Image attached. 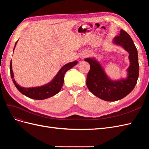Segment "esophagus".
Masks as SVG:
<instances>
[{"instance_id": "esophagus-1", "label": "esophagus", "mask_w": 149, "mask_h": 149, "mask_svg": "<svg viewBox=\"0 0 149 149\" xmlns=\"http://www.w3.org/2000/svg\"><path fill=\"white\" fill-rule=\"evenodd\" d=\"M86 56V55H84V56H83L81 57V58H83H83H84Z\"/></svg>"}]
</instances>
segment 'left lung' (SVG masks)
Listing matches in <instances>:
<instances>
[{"mask_svg": "<svg viewBox=\"0 0 149 149\" xmlns=\"http://www.w3.org/2000/svg\"><path fill=\"white\" fill-rule=\"evenodd\" d=\"M113 42L123 47L129 53L130 66L126 79L112 81L94 58L84 60L90 65L86 79L88 88L94 95L107 101H118L129 94L137 84L139 73L137 50L130 35L124 30H121L119 35L114 38Z\"/></svg>", "mask_w": 149, "mask_h": 149, "instance_id": "left-lung-1", "label": "left lung"}]
</instances>
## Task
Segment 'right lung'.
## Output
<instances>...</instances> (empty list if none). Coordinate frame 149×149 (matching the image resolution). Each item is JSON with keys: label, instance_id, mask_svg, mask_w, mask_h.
<instances>
[{"label": "right lung", "instance_id": "1", "mask_svg": "<svg viewBox=\"0 0 149 149\" xmlns=\"http://www.w3.org/2000/svg\"><path fill=\"white\" fill-rule=\"evenodd\" d=\"M17 42L15 43L14 48H13V51H14ZM77 63L78 61H75L66 64L61 68V70L59 71L55 77L54 78V79L50 83L40 87L26 88L21 87L20 86L16 83L15 79H13V73L12 69V60L10 64V76L15 87L22 94H23L24 95L31 99H34V100H42L55 95V94H56L60 91L64 83V76L65 73L68 70L71 69V68H73Z\"/></svg>", "mask_w": 149, "mask_h": 149}]
</instances>
